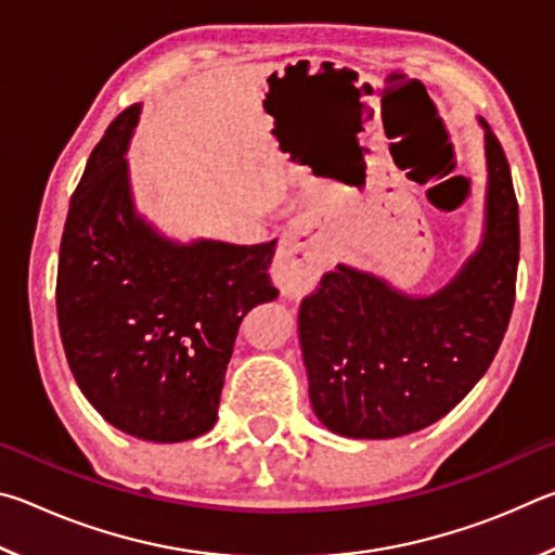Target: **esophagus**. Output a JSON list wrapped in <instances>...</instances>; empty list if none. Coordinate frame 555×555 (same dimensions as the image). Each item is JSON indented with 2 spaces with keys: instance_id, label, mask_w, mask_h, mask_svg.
Listing matches in <instances>:
<instances>
[{
  "instance_id": "34e87169",
  "label": "esophagus",
  "mask_w": 555,
  "mask_h": 555,
  "mask_svg": "<svg viewBox=\"0 0 555 555\" xmlns=\"http://www.w3.org/2000/svg\"><path fill=\"white\" fill-rule=\"evenodd\" d=\"M325 267V255L304 237H294L281 251L274 267V276L288 294H304L311 288Z\"/></svg>"
}]
</instances>
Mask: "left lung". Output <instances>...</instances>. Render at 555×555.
Here are the masks:
<instances>
[{
  "mask_svg": "<svg viewBox=\"0 0 555 555\" xmlns=\"http://www.w3.org/2000/svg\"><path fill=\"white\" fill-rule=\"evenodd\" d=\"M485 139L487 234L446 288L411 298L340 264L300 304L308 391L333 434H413L443 418L490 370L516 296L519 203L509 162L487 125Z\"/></svg>",
  "mask_w": 555,
  "mask_h": 555,
  "instance_id": "1",
  "label": "left lung"
}]
</instances>
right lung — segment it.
Listing matches in <instances>:
<instances>
[{
  "instance_id": "obj_1",
  "label": "right lung",
  "mask_w": 555,
  "mask_h": 555,
  "mask_svg": "<svg viewBox=\"0 0 555 555\" xmlns=\"http://www.w3.org/2000/svg\"><path fill=\"white\" fill-rule=\"evenodd\" d=\"M139 105L92 149L65 218L55 311L86 399L129 436L181 443L208 434L242 318L279 296L257 247L173 244L134 215L125 152Z\"/></svg>"
}]
</instances>
